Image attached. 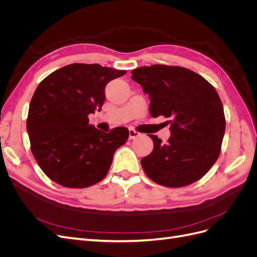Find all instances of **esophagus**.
I'll use <instances>...</instances> for the list:
<instances>
[{"instance_id": "1", "label": "esophagus", "mask_w": 257, "mask_h": 257, "mask_svg": "<svg viewBox=\"0 0 257 257\" xmlns=\"http://www.w3.org/2000/svg\"><path fill=\"white\" fill-rule=\"evenodd\" d=\"M128 133H130V139H134V138H136L138 136H141V133H138L137 131H135L133 128H130Z\"/></svg>"}]
</instances>
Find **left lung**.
I'll return each mask as SVG.
<instances>
[{"label":"left lung","mask_w":257,"mask_h":257,"mask_svg":"<svg viewBox=\"0 0 257 257\" xmlns=\"http://www.w3.org/2000/svg\"><path fill=\"white\" fill-rule=\"evenodd\" d=\"M132 79L150 98V114L169 120L166 144L155 135L152 152L142 160L155 183L181 188L203 178L219 158L225 115L217 92L204 77L180 66L151 65L132 71Z\"/></svg>","instance_id":"obj_1"}]
</instances>
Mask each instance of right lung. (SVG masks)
Wrapping results in <instances>:
<instances>
[{"mask_svg":"<svg viewBox=\"0 0 257 257\" xmlns=\"http://www.w3.org/2000/svg\"><path fill=\"white\" fill-rule=\"evenodd\" d=\"M126 71L99 64L74 63L54 71L38 84L27 119L31 151L56 183L88 188L106 177L113 154L126 143L124 126L104 133L89 124L100 110L106 84Z\"/></svg>","mask_w":257,"mask_h":257,"instance_id":"1","label":"right lung"}]
</instances>
